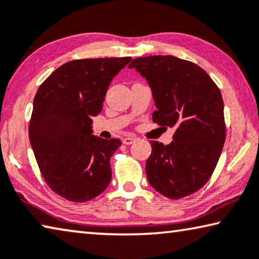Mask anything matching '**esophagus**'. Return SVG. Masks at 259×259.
Instances as JSON below:
<instances>
[{
	"label": "esophagus",
	"instance_id": "34e87169",
	"mask_svg": "<svg viewBox=\"0 0 259 259\" xmlns=\"http://www.w3.org/2000/svg\"><path fill=\"white\" fill-rule=\"evenodd\" d=\"M135 141V138L134 137H126V138H124L122 139V143H124V145H132V143Z\"/></svg>",
	"mask_w": 259,
	"mask_h": 259
}]
</instances>
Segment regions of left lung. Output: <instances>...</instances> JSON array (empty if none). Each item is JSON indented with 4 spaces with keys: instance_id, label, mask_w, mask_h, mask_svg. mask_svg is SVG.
<instances>
[{
    "instance_id": "obj_1",
    "label": "left lung",
    "mask_w": 259,
    "mask_h": 259,
    "mask_svg": "<svg viewBox=\"0 0 259 259\" xmlns=\"http://www.w3.org/2000/svg\"><path fill=\"white\" fill-rule=\"evenodd\" d=\"M135 68L153 91V121L174 127V141H149L146 162L149 184L163 196L181 199L197 192L212 176L226 140L220 90L196 63L172 55L137 58Z\"/></svg>"
}]
</instances>
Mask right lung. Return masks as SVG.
Here are the masks:
<instances>
[{"label": "right lung", "instance_id": "right-lung-1", "mask_svg": "<svg viewBox=\"0 0 259 259\" xmlns=\"http://www.w3.org/2000/svg\"><path fill=\"white\" fill-rule=\"evenodd\" d=\"M132 58L79 59L44 81L33 99L29 138L44 180L74 202L99 196L110 184V158L119 139L93 135V117L103 109L111 81Z\"/></svg>", "mask_w": 259, "mask_h": 259}]
</instances>
